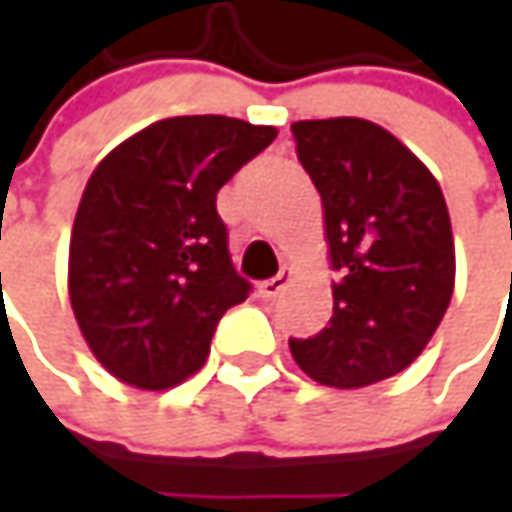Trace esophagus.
Returning <instances> with one entry per match:
<instances>
[{
  "label": "esophagus",
  "instance_id": "1",
  "mask_svg": "<svg viewBox=\"0 0 512 512\" xmlns=\"http://www.w3.org/2000/svg\"><path fill=\"white\" fill-rule=\"evenodd\" d=\"M287 285H290V270H287V267H282V270H279L273 279H267V282H262V285H259V293H262L265 299H276V296H279V293H282Z\"/></svg>",
  "mask_w": 512,
  "mask_h": 512
}]
</instances>
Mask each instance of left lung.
<instances>
[{"label":"left lung","mask_w":512,"mask_h":512,"mask_svg":"<svg viewBox=\"0 0 512 512\" xmlns=\"http://www.w3.org/2000/svg\"><path fill=\"white\" fill-rule=\"evenodd\" d=\"M302 168L325 205L333 316L290 353L327 387L402 373L444 319L456 279L442 187L402 142L367 119L293 122Z\"/></svg>","instance_id":"obj_1"}]
</instances>
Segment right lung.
Segmentation results:
<instances>
[{
  "instance_id": "add662e5",
  "label": "right lung",
  "mask_w": 512,
  "mask_h": 512,
  "mask_svg": "<svg viewBox=\"0 0 512 512\" xmlns=\"http://www.w3.org/2000/svg\"><path fill=\"white\" fill-rule=\"evenodd\" d=\"M276 139L230 116H173L99 162L70 236L68 290L93 356L119 382L193 376L253 285L233 267L216 193Z\"/></svg>"
}]
</instances>
